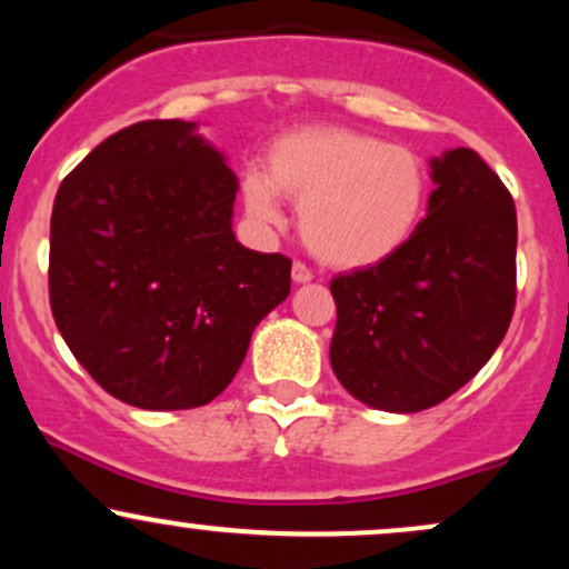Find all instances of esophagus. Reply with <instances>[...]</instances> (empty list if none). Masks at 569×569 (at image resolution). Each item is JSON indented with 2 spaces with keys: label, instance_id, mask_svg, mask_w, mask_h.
Masks as SVG:
<instances>
[{
  "label": "esophagus",
  "instance_id": "esophagus-1",
  "mask_svg": "<svg viewBox=\"0 0 569 569\" xmlns=\"http://www.w3.org/2000/svg\"><path fill=\"white\" fill-rule=\"evenodd\" d=\"M291 278H293V283H310L312 270L305 262H299V259H297V262H293V267H291Z\"/></svg>",
  "mask_w": 569,
  "mask_h": 569
}]
</instances>
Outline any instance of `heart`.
<instances>
[{"label": "heart", "instance_id": "b5f03b06", "mask_svg": "<svg viewBox=\"0 0 569 569\" xmlns=\"http://www.w3.org/2000/svg\"><path fill=\"white\" fill-rule=\"evenodd\" d=\"M430 192L428 166L415 149L339 126L283 133L267 173L248 171L246 208L262 224H283L280 194L299 202L307 248L337 267L393 257L420 227Z\"/></svg>", "mask_w": 569, "mask_h": 569}]
</instances>
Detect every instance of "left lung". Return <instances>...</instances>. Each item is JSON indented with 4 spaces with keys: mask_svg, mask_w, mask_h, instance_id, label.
<instances>
[{
    "mask_svg": "<svg viewBox=\"0 0 569 569\" xmlns=\"http://www.w3.org/2000/svg\"><path fill=\"white\" fill-rule=\"evenodd\" d=\"M433 166L428 217L393 257L329 283L331 369L385 411L447 401L498 350L516 307V211L473 149Z\"/></svg>",
    "mask_w": 569,
    "mask_h": 569,
    "instance_id": "left-lung-1",
    "label": "left lung"
}]
</instances>
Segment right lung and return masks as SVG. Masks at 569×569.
<instances>
[{
  "label": "right lung",
  "instance_id": "add662e5",
  "mask_svg": "<svg viewBox=\"0 0 569 569\" xmlns=\"http://www.w3.org/2000/svg\"><path fill=\"white\" fill-rule=\"evenodd\" d=\"M192 122L109 136L58 187L50 310L109 396L139 409L213 401L251 331L291 291V259L234 240L238 181Z\"/></svg>",
  "mask_w": 569,
  "mask_h": 569
}]
</instances>
